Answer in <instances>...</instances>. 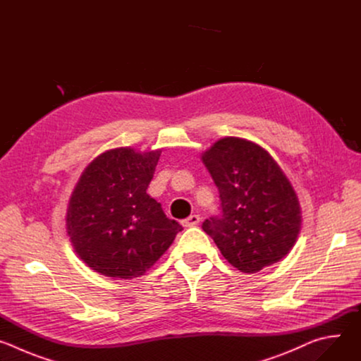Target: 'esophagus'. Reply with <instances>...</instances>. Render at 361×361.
I'll return each instance as SVG.
<instances>
[{
	"mask_svg": "<svg viewBox=\"0 0 361 361\" xmlns=\"http://www.w3.org/2000/svg\"><path fill=\"white\" fill-rule=\"evenodd\" d=\"M200 223V216L198 214H191L190 217H187V219H184L183 221H181V224L184 226V227H194V226H197Z\"/></svg>",
	"mask_w": 361,
	"mask_h": 361,
	"instance_id": "esophagus-1",
	"label": "esophagus"
}]
</instances>
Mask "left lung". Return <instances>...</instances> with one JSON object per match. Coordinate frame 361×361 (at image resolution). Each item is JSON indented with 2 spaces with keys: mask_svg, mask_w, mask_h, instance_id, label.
Listing matches in <instances>:
<instances>
[{
  "mask_svg": "<svg viewBox=\"0 0 361 361\" xmlns=\"http://www.w3.org/2000/svg\"><path fill=\"white\" fill-rule=\"evenodd\" d=\"M201 160L219 192L221 214L202 223L224 259L243 273L280 262L301 228V209L288 178L270 154L252 141L226 137Z\"/></svg>",
  "mask_w": 361,
  "mask_h": 361,
  "instance_id": "8db88e82",
  "label": "left lung"
}]
</instances>
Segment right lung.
Segmentation results:
<instances>
[{
    "mask_svg": "<svg viewBox=\"0 0 361 361\" xmlns=\"http://www.w3.org/2000/svg\"><path fill=\"white\" fill-rule=\"evenodd\" d=\"M161 149L130 147L99 154L82 171L68 202L67 234L80 259L97 273L142 276L183 227L147 194Z\"/></svg>",
    "mask_w": 361,
    "mask_h": 361,
    "instance_id": "add662e5",
    "label": "right lung"
}]
</instances>
